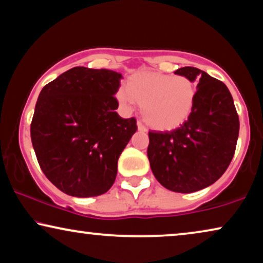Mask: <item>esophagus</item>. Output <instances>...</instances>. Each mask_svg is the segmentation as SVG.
<instances>
[{
	"mask_svg": "<svg viewBox=\"0 0 263 263\" xmlns=\"http://www.w3.org/2000/svg\"><path fill=\"white\" fill-rule=\"evenodd\" d=\"M137 127H138L139 131H146L145 126L143 125V122H142V121H138V122H137Z\"/></svg>",
	"mask_w": 263,
	"mask_h": 263,
	"instance_id": "obj_1",
	"label": "esophagus"
}]
</instances>
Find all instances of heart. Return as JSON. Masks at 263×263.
<instances>
[{"instance_id":"obj_1","label":"heart","mask_w":263,"mask_h":263,"mask_svg":"<svg viewBox=\"0 0 263 263\" xmlns=\"http://www.w3.org/2000/svg\"><path fill=\"white\" fill-rule=\"evenodd\" d=\"M196 92L195 83L186 76L142 72L129 77L126 89L117 92V99L128 109L135 102L141 104L142 117L150 127L170 131L191 117Z\"/></svg>"}]
</instances>
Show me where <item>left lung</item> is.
<instances>
[{
  "instance_id": "8db88e82",
  "label": "left lung",
  "mask_w": 263,
  "mask_h": 263,
  "mask_svg": "<svg viewBox=\"0 0 263 263\" xmlns=\"http://www.w3.org/2000/svg\"><path fill=\"white\" fill-rule=\"evenodd\" d=\"M174 73L198 82L195 108L180 127L149 131L148 159L162 186L190 194L225 173L236 152L239 118L222 82L195 67H181Z\"/></svg>"
}]
</instances>
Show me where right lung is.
Instances as JSON below:
<instances>
[{
  "mask_svg": "<svg viewBox=\"0 0 263 263\" xmlns=\"http://www.w3.org/2000/svg\"><path fill=\"white\" fill-rule=\"evenodd\" d=\"M120 73L73 67L48 83L38 96L31 141L45 177L74 197H93L114 184L118 160L137 131L122 119L114 95Z\"/></svg>",
  "mask_w": 263,
  "mask_h": 263,
  "instance_id": "add662e5",
  "label": "right lung"
}]
</instances>
